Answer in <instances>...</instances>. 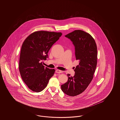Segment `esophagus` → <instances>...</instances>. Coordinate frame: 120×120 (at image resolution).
I'll list each match as a JSON object with an SVG mask.
<instances>
[{
  "mask_svg": "<svg viewBox=\"0 0 120 120\" xmlns=\"http://www.w3.org/2000/svg\"><path fill=\"white\" fill-rule=\"evenodd\" d=\"M55 72H56V73H61L63 72V71H62L59 70H58V69L56 70Z\"/></svg>",
  "mask_w": 120,
  "mask_h": 120,
  "instance_id": "1",
  "label": "esophagus"
}]
</instances>
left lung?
Wrapping results in <instances>:
<instances>
[{
	"label": "left lung",
	"instance_id": "left-lung-1",
	"mask_svg": "<svg viewBox=\"0 0 120 120\" xmlns=\"http://www.w3.org/2000/svg\"><path fill=\"white\" fill-rule=\"evenodd\" d=\"M65 36L74 45L79 64L74 70V76L67 74L68 81L61 85V90L66 94L73 97L84 92L92 81L97 65V47L92 36L84 31L75 30Z\"/></svg>",
	"mask_w": 120,
	"mask_h": 120
}]
</instances>
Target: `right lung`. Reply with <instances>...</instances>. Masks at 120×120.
I'll use <instances>...</instances> for the list:
<instances>
[{"mask_svg":"<svg viewBox=\"0 0 120 120\" xmlns=\"http://www.w3.org/2000/svg\"><path fill=\"white\" fill-rule=\"evenodd\" d=\"M61 33L37 31L23 42L19 64L20 75L29 89L40 92L47 86L55 70L42 65L41 61L49 57L48 53L62 36Z\"/></svg>","mask_w":120,"mask_h":120,"instance_id":"right-lung-1","label":"right lung"}]
</instances>
